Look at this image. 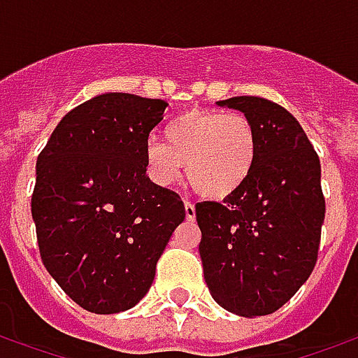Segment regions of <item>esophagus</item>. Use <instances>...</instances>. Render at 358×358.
Wrapping results in <instances>:
<instances>
[{
    "label": "esophagus",
    "instance_id": "1",
    "mask_svg": "<svg viewBox=\"0 0 358 358\" xmlns=\"http://www.w3.org/2000/svg\"><path fill=\"white\" fill-rule=\"evenodd\" d=\"M184 209H186V218H195V205L192 201H186L184 203Z\"/></svg>",
    "mask_w": 358,
    "mask_h": 358
}]
</instances>
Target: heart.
Masks as SVG:
<instances>
[{
  "label": "heart",
  "instance_id": "obj_1",
  "mask_svg": "<svg viewBox=\"0 0 358 358\" xmlns=\"http://www.w3.org/2000/svg\"><path fill=\"white\" fill-rule=\"evenodd\" d=\"M259 157L253 122L238 113L189 110L164 126V141L149 140L143 161L149 178L172 186L184 174L195 194L224 199L248 184Z\"/></svg>",
  "mask_w": 358,
  "mask_h": 358
}]
</instances>
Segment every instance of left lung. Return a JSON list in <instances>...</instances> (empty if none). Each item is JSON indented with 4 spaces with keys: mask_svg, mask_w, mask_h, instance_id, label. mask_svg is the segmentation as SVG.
<instances>
[{
    "mask_svg": "<svg viewBox=\"0 0 358 358\" xmlns=\"http://www.w3.org/2000/svg\"><path fill=\"white\" fill-rule=\"evenodd\" d=\"M217 105L253 122L259 157L248 184L224 203L195 205L205 282L234 315H272L316 264L326 213L320 159L297 118L278 103L240 95Z\"/></svg>",
    "mask_w": 358,
    "mask_h": 358,
    "instance_id": "left-lung-1",
    "label": "left lung"
}]
</instances>
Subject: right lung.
Instances as JSON below:
<instances>
[{
  "label": "right lung",
  "instance_id": "1",
  "mask_svg": "<svg viewBox=\"0 0 358 358\" xmlns=\"http://www.w3.org/2000/svg\"><path fill=\"white\" fill-rule=\"evenodd\" d=\"M169 103L101 94L66 113L36 161L32 218L43 266L95 315L132 308L186 218L145 176L143 149Z\"/></svg>",
  "mask_w": 358,
  "mask_h": 358
}]
</instances>
